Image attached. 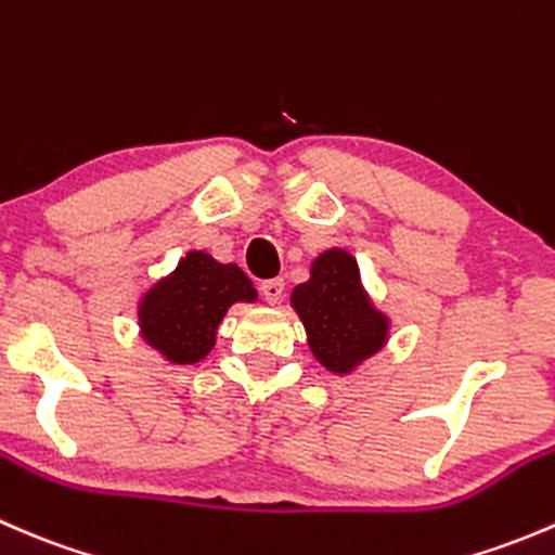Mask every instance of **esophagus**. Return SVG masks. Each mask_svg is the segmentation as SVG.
Segmentation results:
<instances>
[{
	"label": "esophagus",
	"mask_w": 555,
	"mask_h": 555,
	"mask_svg": "<svg viewBox=\"0 0 555 555\" xmlns=\"http://www.w3.org/2000/svg\"><path fill=\"white\" fill-rule=\"evenodd\" d=\"M260 295H262V298H266L271 306L282 304V298H284V282H282V279H266V282L260 284Z\"/></svg>",
	"instance_id": "esophagus-1"
}]
</instances>
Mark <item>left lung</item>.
<instances>
[{
  "label": "left lung",
  "mask_w": 555,
  "mask_h": 555,
  "mask_svg": "<svg viewBox=\"0 0 555 555\" xmlns=\"http://www.w3.org/2000/svg\"><path fill=\"white\" fill-rule=\"evenodd\" d=\"M293 306L309 335L313 357L327 371H354L384 346L389 324L367 300L360 268L349 251H322L313 260L309 282L293 289Z\"/></svg>",
  "instance_id": "left-lung-1"
}]
</instances>
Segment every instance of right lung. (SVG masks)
I'll list each match as a JSON object with an SVG mask.
<instances>
[{"mask_svg": "<svg viewBox=\"0 0 555 555\" xmlns=\"http://www.w3.org/2000/svg\"><path fill=\"white\" fill-rule=\"evenodd\" d=\"M257 293L238 266H222L206 251H188L169 279L155 284L139 306L144 340L177 365L204 360L222 317Z\"/></svg>", "mask_w": 555, "mask_h": 555, "instance_id": "obj_1", "label": "right lung"}]
</instances>
